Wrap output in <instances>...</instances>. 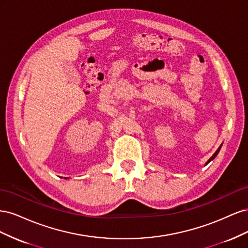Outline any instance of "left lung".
<instances>
[{
  "mask_svg": "<svg viewBox=\"0 0 248 248\" xmlns=\"http://www.w3.org/2000/svg\"><path fill=\"white\" fill-rule=\"evenodd\" d=\"M220 148H221V146H220V147H219V148H218V149H217V151H216V152H215V153H214V154H213V156H212V157H211V158H210V159H209V160H208V162H207V163H206V164H208V163H209V162H210V161H211V160H213V159H214V158H215V157H216V156H217V154H218V152H219V150H220Z\"/></svg>",
  "mask_w": 248,
  "mask_h": 248,
  "instance_id": "1",
  "label": "left lung"
}]
</instances>
